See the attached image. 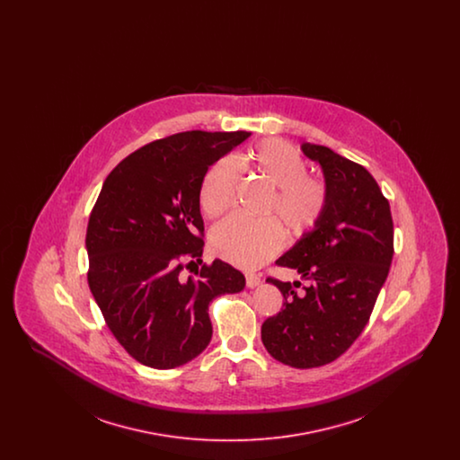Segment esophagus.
Here are the masks:
<instances>
[{
	"label": "esophagus",
	"instance_id": "1",
	"mask_svg": "<svg viewBox=\"0 0 460 460\" xmlns=\"http://www.w3.org/2000/svg\"><path fill=\"white\" fill-rule=\"evenodd\" d=\"M261 285V278L257 274H246V286L248 288H257Z\"/></svg>",
	"mask_w": 460,
	"mask_h": 460
}]
</instances>
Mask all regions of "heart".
<instances>
[{"label":"heart","mask_w":460,"mask_h":460,"mask_svg":"<svg viewBox=\"0 0 460 460\" xmlns=\"http://www.w3.org/2000/svg\"><path fill=\"white\" fill-rule=\"evenodd\" d=\"M248 160L274 188L265 214L279 219L293 238L314 231L328 208V184L308 175L305 158L298 150L283 139H267L250 152ZM240 175V162L233 156H224L210 167L199 190V207L205 216L219 217L233 205ZM210 244L222 261L255 269L283 248L285 233L274 219L233 216L214 227Z\"/></svg>","instance_id":"heart-1"}]
</instances>
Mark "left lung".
I'll return each instance as SVG.
<instances>
[{
    "instance_id": "left-lung-1",
    "label": "left lung",
    "mask_w": 460,
    "mask_h": 460,
    "mask_svg": "<svg viewBox=\"0 0 460 460\" xmlns=\"http://www.w3.org/2000/svg\"><path fill=\"white\" fill-rule=\"evenodd\" d=\"M302 152L319 162L328 184L323 219L295 243L278 265L298 270L308 281L302 293L269 278L285 304L262 324L263 347L296 369L321 367L349 350L366 328L394 259L390 203L362 165L328 146L304 143Z\"/></svg>"
}]
</instances>
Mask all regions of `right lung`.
<instances>
[{
  "label": "right lung",
  "instance_id": "add662e5",
  "mask_svg": "<svg viewBox=\"0 0 460 460\" xmlns=\"http://www.w3.org/2000/svg\"><path fill=\"white\" fill-rule=\"evenodd\" d=\"M250 132L186 131L126 156L103 182L86 233L89 289L124 350L154 369L193 360L212 340L210 302L244 276L203 253V177Z\"/></svg>",
  "mask_w": 460,
  "mask_h": 460
}]
</instances>
